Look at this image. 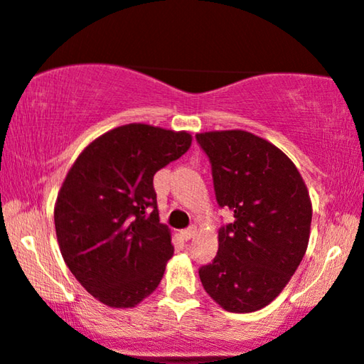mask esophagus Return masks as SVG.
<instances>
[{"mask_svg":"<svg viewBox=\"0 0 364 364\" xmlns=\"http://www.w3.org/2000/svg\"><path fill=\"white\" fill-rule=\"evenodd\" d=\"M179 236H181V238L185 240V241L195 238V236H196V228L191 226V228H188V230H183L181 232H179Z\"/></svg>","mask_w":364,"mask_h":364,"instance_id":"34e87169","label":"esophagus"}]
</instances>
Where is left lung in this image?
Listing matches in <instances>:
<instances>
[{
  "mask_svg": "<svg viewBox=\"0 0 364 364\" xmlns=\"http://www.w3.org/2000/svg\"><path fill=\"white\" fill-rule=\"evenodd\" d=\"M220 208L235 221L218 231V255L200 268L206 293L230 313L258 311L283 291L309 241L308 188L287 154L243 129L198 133Z\"/></svg>",
  "mask_w": 364,
  "mask_h": 364,
  "instance_id": "obj_1",
  "label": "left lung"
}]
</instances>
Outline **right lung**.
Segmentation results:
<instances>
[{
    "label": "right lung",
    "instance_id": "1",
    "mask_svg": "<svg viewBox=\"0 0 364 364\" xmlns=\"http://www.w3.org/2000/svg\"><path fill=\"white\" fill-rule=\"evenodd\" d=\"M191 134L158 126H118L76 158L55 205L63 259L90 294L133 308L158 288L173 256L159 223L153 176L191 146Z\"/></svg>",
    "mask_w": 364,
    "mask_h": 364
}]
</instances>
